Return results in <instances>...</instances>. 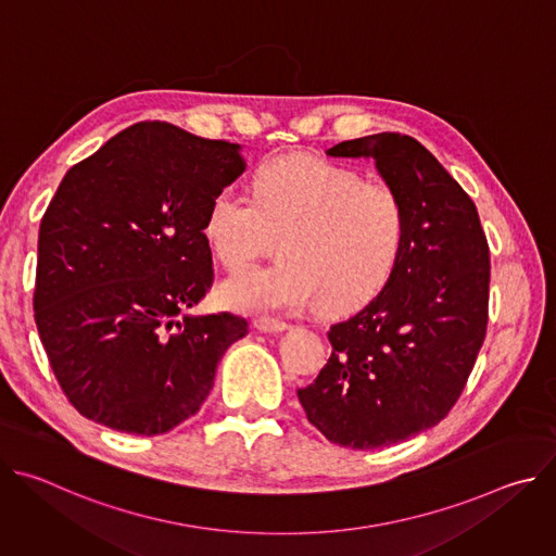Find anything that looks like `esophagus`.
I'll return each instance as SVG.
<instances>
[{
  "label": "esophagus",
  "mask_w": 556,
  "mask_h": 556,
  "mask_svg": "<svg viewBox=\"0 0 556 556\" xmlns=\"http://www.w3.org/2000/svg\"><path fill=\"white\" fill-rule=\"evenodd\" d=\"M253 326H255L260 332H264V334H277V332L288 330V324L277 321V319H255Z\"/></svg>",
  "instance_id": "esophagus-1"
}]
</instances>
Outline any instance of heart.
<instances>
[{
    "label": "heart",
    "instance_id": "heart-1",
    "mask_svg": "<svg viewBox=\"0 0 556 556\" xmlns=\"http://www.w3.org/2000/svg\"><path fill=\"white\" fill-rule=\"evenodd\" d=\"M204 237L228 270L268 253L281 262L226 279L217 296L240 312H328L367 303L407 242V213L389 185L314 155H288L255 178V198L232 187L208 204Z\"/></svg>",
    "mask_w": 556,
    "mask_h": 556
}]
</instances>
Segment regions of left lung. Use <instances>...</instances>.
Returning <instances> with one entry per match:
<instances>
[{
  "label": "left lung",
  "instance_id": "8db88e82",
  "mask_svg": "<svg viewBox=\"0 0 556 556\" xmlns=\"http://www.w3.org/2000/svg\"><path fill=\"white\" fill-rule=\"evenodd\" d=\"M326 153L374 157L407 213L399 266L330 328L328 365L296 391L330 442L369 451L435 427L459 399L489 324V244L472 200L416 138L382 131Z\"/></svg>",
  "mask_w": 556,
  "mask_h": 556
}]
</instances>
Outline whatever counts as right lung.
I'll return each mask as SVG.
<instances>
[{
	"mask_svg": "<svg viewBox=\"0 0 556 556\" xmlns=\"http://www.w3.org/2000/svg\"><path fill=\"white\" fill-rule=\"evenodd\" d=\"M242 144L149 121L61 180L39 228L35 321L74 409L131 435L198 414L242 316L178 314L213 283L204 219Z\"/></svg>",
	"mask_w": 556,
	"mask_h": 556,
	"instance_id": "1",
	"label": "right lung"
}]
</instances>
